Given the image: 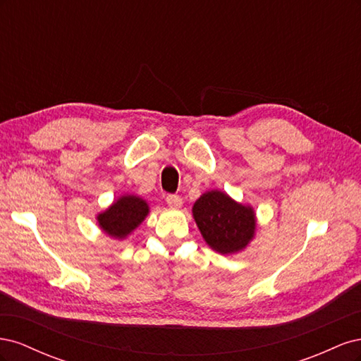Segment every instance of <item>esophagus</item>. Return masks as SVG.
Here are the masks:
<instances>
[{
  "instance_id": "34e87169",
  "label": "esophagus",
  "mask_w": 361,
  "mask_h": 361,
  "mask_svg": "<svg viewBox=\"0 0 361 361\" xmlns=\"http://www.w3.org/2000/svg\"><path fill=\"white\" fill-rule=\"evenodd\" d=\"M166 202H167V204H169L170 207H173V209H178V207H180V206H182V199L179 197V195H173V194H170V195H167Z\"/></svg>"
}]
</instances>
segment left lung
<instances>
[{
    "label": "left lung",
    "mask_w": 361,
    "mask_h": 361,
    "mask_svg": "<svg viewBox=\"0 0 361 361\" xmlns=\"http://www.w3.org/2000/svg\"><path fill=\"white\" fill-rule=\"evenodd\" d=\"M192 216L206 244L220 255L239 253L256 235L257 218L253 207L220 190L202 194L192 206Z\"/></svg>",
    "instance_id": "left-lung-1"
}]
</instances>
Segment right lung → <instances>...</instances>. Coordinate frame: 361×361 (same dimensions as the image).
Here are the masks:
<instances>
[{"instance_id": "obj_1", "label": "right lung", "mask_w": 361, "mask_h": 361, "mask_svg": "<svg viewBox=\"0 0 361 361\" xmlns=\"http://www.w3.org/2000/svg\"><path fill=\"white\" fill-rule=\"evenodd\" d=\"M149 212L150 207L145 199L135 194H123L97 214L96 220L105 235L122 241L145 221Z\"/></svg>"}]
</instances>
